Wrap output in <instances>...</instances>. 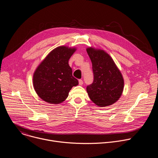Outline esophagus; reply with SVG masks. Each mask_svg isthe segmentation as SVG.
Returning <instances> with one entry per match:
<instances>
[{"label": "esophagus", "mask_w": 158, "mask_h": 158, "mask_svg": "<svg viewBox=\"0 0 158 158\" xmlns=\"http://www.w3.org/2000/svg\"><path fill=\"white\" fill-rule=\"evenodd\" d=\"M79 84L81 85L83 84V81H82V80H81V79H79Z\"/></svg>", "instance_id": "1"}]
</instances>
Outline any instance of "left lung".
I'll use <instances>...</instances> for the list:
<instances>
[{
    "label": "left lung",
    "instance_id": "left-lung-1",
    "mask_svg": "<svg viewBox=\"0 0 158 158\" xmlns=\"http://www.w3.org/2000/svg\"><path fill=\"white\" fill-rule=\"evenodd\" d=\"M93 64L94 81L87 86L91 100L99 107L113 104L121 96L124 81L113 59L104 50L90 47L86 49Z\"/></svg>",
    "mask_w": 158,
    "mask_h": 158
}]
</instances>
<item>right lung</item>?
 <instances>
[{
	"instance_id": "1",
	"label": "right lung",
	"mask_w": 158,
	"mask_h": 158,
	"mask_svg": "<svg viewBox=\"0 0 158 158\" xmlns=\"http://www.w3.org/2000/svg\"><path fill=\"white\" fill-rule=\"evenodd\" d=\"M76 51V48L59 46L37 66L33 74V86L41 99L49 104H60L68 97L72 87L78 85L69 65V59Z\"/></svg>"
}]
</instances>
